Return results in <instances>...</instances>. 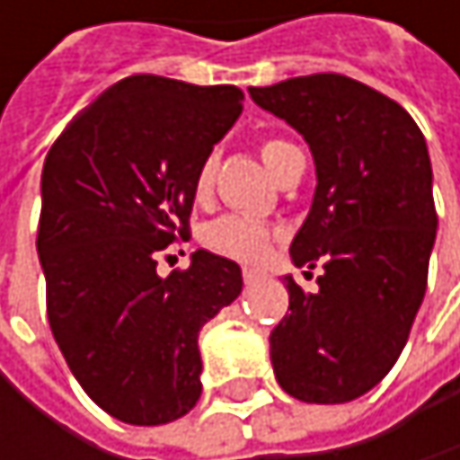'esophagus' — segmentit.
I'll return each mask as SVG.
<instances>
[{"instance_id": "obj_1", "label": "esophagus", "mask_w": 460, "mask_h": 460, "mask_svg": "<svg viewBox=\"0 0 460 460\" xmlns=\"http://www.w3.org/2000/svg\"><path fill=\"white\" fill-rule=\"evenodd\" d=\"M242 277H244V285H255V282L261 279V271H255V269H244V271H242Z\"/></svg>"}]
</instances>
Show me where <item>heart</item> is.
<instances>
[{
	"label": "heart",
	"mask_w": 460,
	"mask_h": 460,
	"mask_svg": "<svg viewBox=\"0 0 460 460\" xmlns=\"http://www.w3.org/2000/svg\"><path fill=\"white\" fill-rule=\"evenodd\" d=\"M290 148H296V146H290L288 140L269 138L261 143V156H263L266 167L271 170ZM213 175H216V162L205 159L199 164V170H197V178H194V194L199 199L208 197V191L213 186ZM202 242L216 255H224V258H231V261H239V263H261L271 250L274 231L258 218L229 213V216H221V218L210 221L202 229Z\"/></svg>",
	"instance_id": "heart-1"
}]
</instances>
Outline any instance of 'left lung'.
Segmentation results:
<instances>
[{"label": "left lung", "mask_w": 460, "mask_h": 460, "mask_svg": "<svg viewBox=\"0 0 460 460\" xmlns=\"http://www.w3.org/2000/svg\"><path fill=\"white\" fill-rule=\"evenodd\" d=\"M250 98L304 136L317 170L290 258L322 266L320 290L285 277L290 314L269 335L274 376L301 402H351L394 367L426 293L437 236L429 148L397 101L341 74L250 87Z\"/></svg>", "instance_id": "left-lung-1"}]
</instances>
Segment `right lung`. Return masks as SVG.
<instances>
[{"instance_id":"right-lung-1","label":"right lung","mask_w":460,"mask_h":460,"mask_svg":"<svg viewBox=\"0 0 460 460\" xmlns=\"http://www.w3.org/2000/svg\"><path fill=\"white\" fill-rule=\"evenodd\" d=\"M242 101L234 84L136 74L47 154L37 252L49 330L87 397L125 423L159 426L197 405L199 330L242 293V269L208 250L183 271H156L189 236L197 170Z\"/></svg>"}]
</instances>
